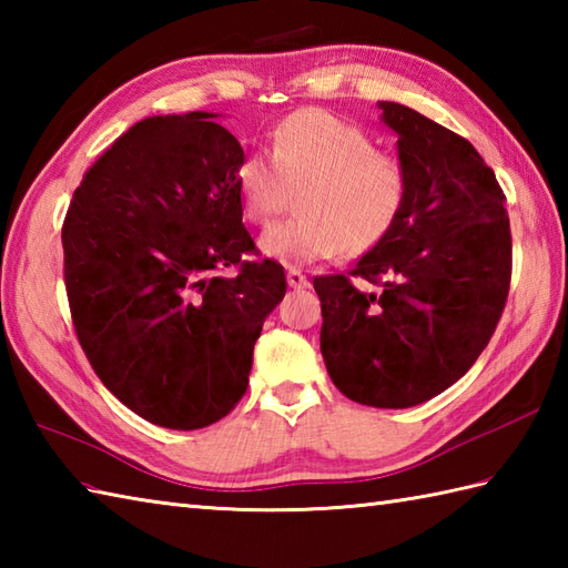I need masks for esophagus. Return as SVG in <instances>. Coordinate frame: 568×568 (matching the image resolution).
Returning <instances> with one entry per match:
<instances>
[{
    "label": "esophagus",
    "instance_id": "obj_1",
    "mask_svg": "<svg viewBox=\"0 0 568 568\" xmlns=\"http://www.w3.org/2000/svg\"><path fill=\"white\" fill-rule=\"evenodd\" d=\"M287 285L291 287H310V277L303 273V271H297V268H287Z\"/></svg>",
    "mask_w": 568,
    "mask_h": 568
}]
</instances>
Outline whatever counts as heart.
Instances as JSON below:
<instances>
[{"instance_id":"obj_1","label":"heart","mask_w":568,"mask_h":568,"mask_svg":"<svg viewBox=\"0 0 568 568\" xmlns=\"http://www.w3.org/2000/svg\"><path fill=\"white\" fill-rule=\"evenodd\" d=\"M241 204L265 224L300 190L297 216L265 229L261 251L285 263L348 256L378 246L400 216L409 180L405 165L376 151L368 131L322 110L285 116L271 153L253 151L236 168Z\"/></svg>"}]
</instances>
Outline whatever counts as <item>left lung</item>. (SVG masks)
<instances>
[{
  "label": "left lung",
  "instance_id": "1",
  "mask_svg": "<svg viewBox=\"0 0 568 568\" xmlns=\"http://www.w3.org/2000/svg\"><path fill=\"white\" fill-rule=\"evenodd\" d=\"M397 134L409 190L397 222L346 275L315 277L320 348L348 400L413 407L476 364L510 291L513 239L496 173L470 143L397 102H378ZM354 276L377 287L358 292Z\"/></svg>",
  "mask_w": 568,
  "mask_h": 568
}]
</instances>
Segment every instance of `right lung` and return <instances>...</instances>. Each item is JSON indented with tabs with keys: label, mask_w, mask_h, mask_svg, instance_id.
I'll return each mask as SVG.
<instances>
[{
	"label": "right lung",
	"mask_w": 568,
	"mask_h": 568,
	"mask_svg": "<svg viewBox=\"0 0 568 568\" xmlns=\"http://www.w3.org/2000/svg\"><path fill=\"white\" fill-rule=\"evenodd\" d=\"M212 112L149 116L82 175L63 222L78 342L106 390L168 429H202L244 397L253 344L285 295L236 185L244 149ZM234 264L240 273L220 276Z\"/></svg>",
	"instance_id": "add662e5"
}]
</instances>
